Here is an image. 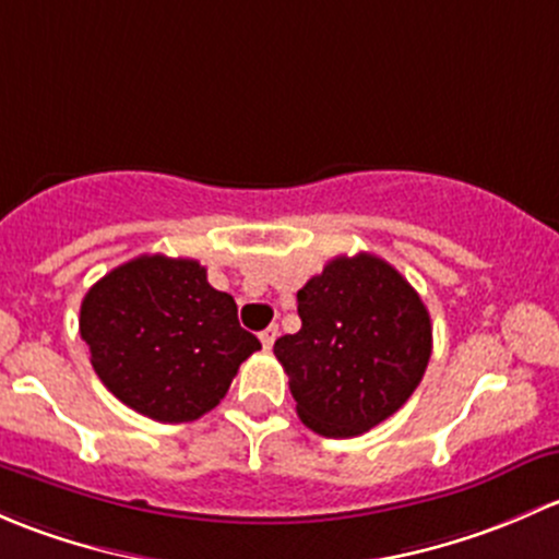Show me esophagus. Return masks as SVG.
Wrapping results in <instances>:
<instances>
[{
	"label": "esophagus",
	"mask_w": 559,
	"mask_h": 559,
	"mask_svg": "<svg viewBox=\"0 0 559 559\" xmlns=\"http://www.w3.org/2000/svg\"><path fill=\"white\" fill-rule=\"evenodd\" d=\"M277 336H280V328H277V325H269L266 331L261 333V344H263V349H272V347H274V342H277Z\"/></svg>",
	"instance_id": "1"
}]
</instances>
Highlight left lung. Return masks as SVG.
<instances>
[{
    "mask_svg": "<svg viewBox=\"0 0 559 559\" xmlns=\"http://www.w3.org/2000/svg\"><path fill=\"white\" fill-rule=\"evenodd\" d=\"M301 331L274 342L296 412L328 439L384 423L423 382L433 328L423 298L382 258L325 263L298 290Z\"/></svg>",
    "mask_w": 559,
    "mask_h": 559,
    "instance_id": "left-lung-1",
    "label": "left lung"
}]
</instances>
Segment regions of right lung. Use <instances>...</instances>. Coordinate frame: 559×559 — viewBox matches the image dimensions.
Returning <instances> with one entry per match:
<instances>
[{"mask_svg":"<svg viewBox=\"0 0 559 559\" xmlns=\"http://www.w3.org/2000/svg\"><path fill=\"white\" fill-rule=\"evenodd\" d=\"M80 336L109 393L158 423L215 408L261 349L199 261L166 255H140L96 282L80 304Z\"/></svg>","mask_w":559,"mask_h":559,"instance_id":"obj_1","label":"right lung"}]
</instances>
